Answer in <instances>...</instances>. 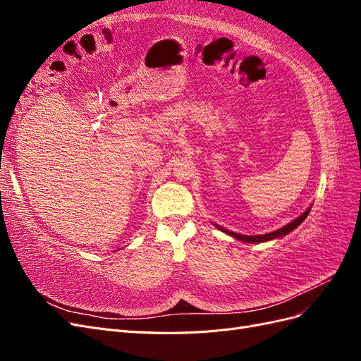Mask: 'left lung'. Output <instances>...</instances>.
I'll return each mask as SVG.
<instances>
[{
	"mask_svg": "<svg viewBox=\"0 0 361 361\" xmlns=\"http://www.w3.org/2000/svg\"><path fill=\"white\" fill-rule=\"evenodd\" d=\"M309 212H310V207L307 211H305L302 215H300L297 220H293L292 223H289L288 226H285V227H281V228H279V231H276V232H271V233H267V235H256V236H248V235H239V233H233V232H231V231H226V228H223V227H220V226H216L218 228H220V231H223L224 233H227V235H231V236H233V238H236V239H239V241H244V243H251V244H255V243H265V241H269V239H274V238H281V236H285V235H288L289 232H292L295 227H298L304 220H305V216L309 215Z\"/></svg>",
	"mask_w": 361,
	"mask_h": 361,
	"instance_id": "left-lung-1",
	"label": "left lung"
}]
</instances>
